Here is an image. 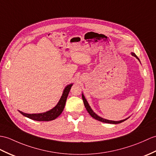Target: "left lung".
<instances>
[{"label": "left lung", "mask_w": 156, "mask_h": 156, "mask_svg": "<svg viewBox=\"0 0 156 156\" xmlns=\"http://www.w3.org/2000/svg\"><path fill=\"white\" fill-rule=\"evenodd\" d=\"M132 55L133 56H135V57L136 58L140 61L139 58H137V56L136 55V54H135L134 53L132 52ZM82 97L83 102H84V106H85V107H86V108L87 111H88V112L89 113V114H90V115H91V116H92V118H94V119H97V120L100 121V122H104V123H108V124H119V123H122V122H124L125 120H126V119H127L128 118H126V119H122V120H120V121H112V120H108V119H104V118H101V117L98 116V115L96 114H95L94 112V111L92 110V108H90V106H89V104H88V102H87V100H86V99L85 98V97H84V94H82Z\"/></svg>", "instance_id": "8db88e82"}]
</instances>
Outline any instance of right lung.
I'll use <instances>...</instances> for the list:
<instances>
[{"mask_svg": "<svg viewBox=\"0 0 156 156\" xmlns=\"http://www.w3.org/2000/svg\"><path fill=\"white\" fill-rule=\"evenodd\" d=\"M72 86V84L68 85L66 88H64L62 95L60 99L59 100L58 103L57 104L56 106L53 108L52 109L50 110L44 112V113H40V114H26L24 112L19 111L21 114H23L24 116H26L28 118L33 119L36 121H51L53 119H56L57 117H58L62 112L65 104H66V101L67 99V97L69 94L70 90Z\"/></svg>", "mask_w": 156, "mask_h": 156, "instance_id": "1", "label": "right lung"}]
</instances>
